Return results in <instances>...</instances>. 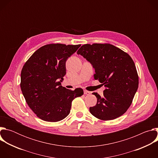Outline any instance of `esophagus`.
<instances>
[{
  "instance_id": "obj_1",
  "label": "esophagus",
  "mask_w": 158,
  "mask_h": 158,
  "mask_svg": "<svg viewBox=\"0 0 158 158\" xmlns=\"http://www.w3.org/2000/svg\"><path fill=\"white\" fill-rule=\"evenodd\" d=\"M84 94H86V95H89L90 94H91V93H90V92L88 91H86V90H84Z\"/></svg>"
}]
</instances>
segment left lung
<instances>
[{
	"label": "left lung",
	"mask_w": 158,
	"mask_h": 158,
	"mask_svg": "<svg viewBox=\"0 0 158 158\" xmlns=\"http://www.w3.org/2000/svg\"><path fill=\"white\" fill-rule=\"evenodd\" d=\"M91 62L95 69L94 79L106 87L103 96L93 93L97 104L90 112L103 121L124 114L132 104L139 84V77L131 56L110 44H84L77 52Z\"/></svg>",
	"instance_id": "obj_1"
}]
</instances>
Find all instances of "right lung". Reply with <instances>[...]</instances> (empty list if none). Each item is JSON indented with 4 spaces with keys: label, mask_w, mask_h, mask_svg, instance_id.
I'll list each match as a JSON object with an SVG mask.
<instances>
[{
    "label": "right lung",
    "mask_w": 158,
    "mask_h": 158,
    "mask_svg": "<svg viewBox=\"0 0 158 158\" xmlns=\"http://www.w3.org/2000/svg\"><path fill=\"white\" fill-rule=\"evenodd\" d=\"M81 46L50 44L37 49L26 62L20 75V88L26 102L43 121L57 122L70 113L73 101L84 94L61 85L65 62Z\"/></svg>",
    "instance_id": "right-lung-1"
}]
</instances>
